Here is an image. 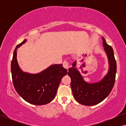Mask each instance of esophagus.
<instances>
[{
  "label": "esophagus",
  "mask_w": 126,
  "mask_h": 126,
  "mask_svg": "<svg viewBox=\"0 0 126 126\" xmlns=\"http://www.w3.org/2000/svg\"><path fill=\"white\" fill-rule=\"evenodd\" d=\"M63 68H65V69H66L67 70H68V68H69V63H68V62H67V61H64L63 63Z\"/></svg>",
  "instance_id": "obj_1"
}]
</instances>
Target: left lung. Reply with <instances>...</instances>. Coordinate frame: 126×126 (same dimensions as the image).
Masks as SVG:
<instances>
[{
  "mask_svg": "<svg viewBox=\"0 0 126 126\" xmlns=\"http://www.w3.org/2000/svg\"><path fill=\"white\" fill-rule=\"evenodd\" d=\"M104 50L107 55L109 70L102 80L95 83H88L76 68V61L69 69L68 75L71 79L70 86L73 97L77 102L84 106H94L99 104L111 93L114 85L116 73V62L112 47L108 45L102 38Z\"/></svg>",
  "mask_w": 126,
  "mask_h": 126,
  "instance_id": "8db88e82",
  "label": "left lung"
}]
</instances>
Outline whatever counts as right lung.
<instances>
[{
  "label": "right lung",
  "mask_w": 126,
  "mask_h": 126,
  "mask_svg": "<svg viewBox=\"0 0 126 126\" xmlns=\"http://www.w3.org/2000/svg\"><path fill=\"white\" fill-rule=\"evenodd\" d=\"M26 42L25 39L18 45L13 53L11 69L14 87L27 102L38 106L46 104L54 99L61 79L68 72L62 64H55L38 74L23 72L17 62L16 50Z\"/></svg>",
  "instance_id": "right-lung-1"
}]
</instances>
